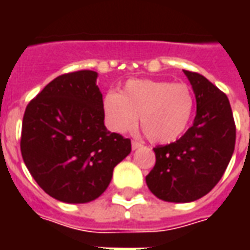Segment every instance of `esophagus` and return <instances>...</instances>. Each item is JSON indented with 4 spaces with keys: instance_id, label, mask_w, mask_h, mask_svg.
Masks as SVG:
<instances>
[{
    "instance_id": "1",
    "label": "esophagus",
    "mask_w": 250,
    "mask_h": 250,
    "mask_svg": "<svg viewBox=\"0 0 250 250\" xmlns=\"http://www.w3.org/2000/svg\"><path fill=\"white\" fill-rule=\"evenodd\" d=\"M131 147H132V150H138L139 147H142V143H139V142H136V141H132Z\"/></svg>"
}]
</instances>
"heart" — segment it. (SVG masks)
<instances>
[{
    "mask_svg": "<svg viewBox=\"0 0 250 250\" xmlns=\"http://www.w3.org/2000/svg\"><path fill=\"white\" fill-rule=\"evenodd\" d=\"M194 109L191 89L184 83L131 80L122 92L104 96L103 111L109 130L125 134L138 122L148 141L170 143L186 130Z\"/></svg>",
    "mask_w": 250,
    "mask_h": 250,
    "instance_id": "1",
    "label": "heart"
}]
</instances>
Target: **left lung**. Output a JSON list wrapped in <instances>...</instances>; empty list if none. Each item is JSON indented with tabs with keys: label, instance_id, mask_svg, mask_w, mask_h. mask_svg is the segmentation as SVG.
<instances>
[{
	"label": "left lung",
	"instance_id": "obj_1",
	"mask_svg": "<svg viewBox=\"0 0 250 250\" xmlns=\"http://www.w3.org/2000/svg\"><path fill=\"white\" fill-rule=\"evenodd\" d=\"M184 72L197 100L194 123L178 141L154 148L157 162L146 177L155 197L181 204L199 199L218 184L236 145L228 96L202 75Z\"/></svg>",
	"mask_w": 250,
	"mask_h": 250
}]
</instances>
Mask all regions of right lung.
Here are the masks:
<instances>
[{"instance_id":"1","label":"right lung","mask_w":250,"mask_h":250,"mask_svg":"<svg viewBox=\"0 0 250 250\" xmlns=\"http://www.w3.org/2000/svg\"><path fill=\"white\" fill-rule=\"evenodd\" d=\"M98 73L77 71L52 80L26 105L21 154L46 194L85 204L108 188L114 167L131 152V141L104 125Z\"/></svg>"}]
</instances>
